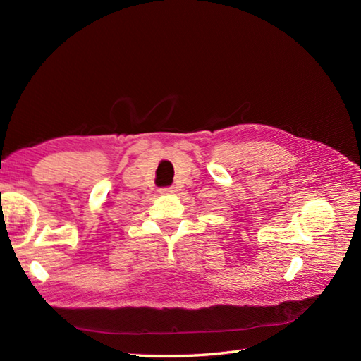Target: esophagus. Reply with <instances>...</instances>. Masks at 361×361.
Segmentation results:
<instances>
[{"label":"esophagus","mask_w":361,"mask_h":361,"mask_svg":"<svg viewBox=\"0 0 361 361\" xmlns=\"http://www.w3.org/2000/svg\"><path fill=\"white\" fill-rule=\"evenodd\" d=\"M161 194H173L174 192V187H164L159 190Z\"/></svg>","instance_id":"esophagus-1"}]
</instances>
